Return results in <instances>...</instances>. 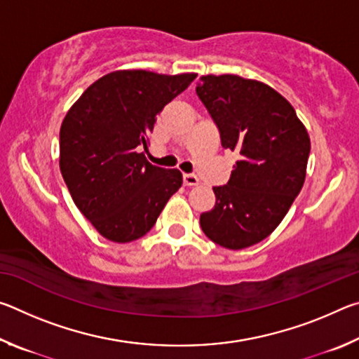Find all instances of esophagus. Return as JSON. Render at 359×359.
<instances>
[{
    "label": "esophagus",
    "mask_w": 359,
    "mask_h": 359,
    "mask_svg": "<svg viewBox=\"0 0 359 359\" xmlns=\"http://www.w3.org/2000/svg\"><path fill=\"white\" fill-rule=\"evenodd\" d=\"M184 184L187 187H194L199 184V179L196 174H184Z\"/></svg>",
    "instance_id": "esophagus-1"
}]
</instances>
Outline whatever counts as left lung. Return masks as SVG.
<instances>
[{
  "mask_svg": "<svg viewBox=\"0 0 359 359\" xmlns=\"http://www.w3.org/2000/svg\"><path fill=\"white\" fill-rule=\"evenodd\" d=\"M196 95L239 154L215 205L199 217L204 234L229 250L266 239L287 215L306 179L311 139L293 106L269 85L233 74L203 76Z\"/></svg>",
  "mask_w": 359,
  "mask_h": 359,
  "instance_id": "8db88e82",
  "label": "left lung"
}]
</instances>
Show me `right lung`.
I'll return each instance as SVG.
<instances>
[{"instance_id":"add662e5","label":"right lung","mask_w":359,"mask_h":359,"mask_svg":"<svg viewBox=\"0 0 359 359\" xmlns=\"http://www.w3.org/2000/svg\"><path fill=\"white\" fill-rule=\"evenodd\" d=\"M196 74L115 71L85 90L60 130V169L72 201L112 242L136 241L154 228L182 187L179 169L145 160L158 112Z\"/></svg>"}]
</instances>
